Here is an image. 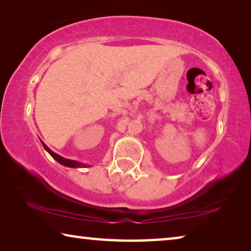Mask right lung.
<instances>
[{
	"mask_svg": "<svg viewBox=\"0 0 251 251\" xmlns=\"http://www.w3.org/2000/svg\"><path fill=\"white\" fill-rule=\"evenodd\" d=\"M42 145H43L44 150L49 152V154L53 157V158L58 161L59 164L61 165H64L65 167H70V168H86V167H90L88 165L86 164H83V163H79V161L77 160H72V159H67V158H64V157L59 156L58 154H56V152H54L53 151H50V148L45 145V144L41 141Z\"/></svg>",
	"mask_w": 251,
	"mask_h": 251,
	"instance_id": "add662e5",
	"label": "right lung"
}]
</instances>
